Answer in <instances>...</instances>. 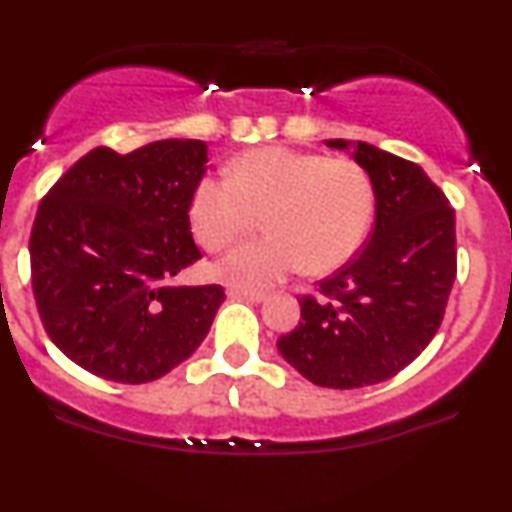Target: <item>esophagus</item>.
<instances>
[{
  "mask_svg": "<svg viewBox=\"0 0 512 512\" xmlns=\"http://www.w3.org/2000/svg\"><path fill=\"white\" fill-rule=\"evenodd\" d=\"M231 295V298H245L250 300V303H262V300H267V293L264 291H245V288H229L226 291Z\"/></svg>",
  "mask_w": 512,
  "mask_h": 512,
  "instance_id": "1",
  "label": "esophagus"
}]
</instances>
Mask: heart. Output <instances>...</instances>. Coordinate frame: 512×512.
I'll list each match as a JSON object with an SVG mask.
<instances>
[{"instance_id":"obj_1","label":"heart","mask_w":512,"mask_h":512,"mask_svg":"<svg viewBox=\"0 0 512 512\" xmlns=\"http://www.w3.org/2000/svg\"><path fill=\"white\" fill-rule=\"evenodd\" d=\"M374 209V181L355 159L269 145L233 159L229 176L200 178L188 217L197 243L221 252L267 214L269 238L240 245L214 267L229 286L257 291L303 267H341L367 238Z\"/></svg>"}]
</instances>
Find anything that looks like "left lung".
<instances>
[{
    "label": "left lung",
    "mask_w": 512,
    "mask_h": 512,
    "mask_svg": "<svg viewBox=\"0 0 512 512\" xmlns=\"http://www.w3.org/2000/svg\"><path fill=\"white\" fill-rule=\"evenodd\" d=\"M348 150L377 190V221L365 250L300 295V322L276 348L312 384L360 389L391 379L436 336L458 252L455 212L422 166L367 143Z\"/></svg>",
    "instance_id": "left-lung-1"
}]
</instances>
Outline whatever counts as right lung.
Instances as JSON below:
<instances>
[{
  "label": "right lung",
  "mask_w": 512,
  "mask_h": 512,
  "mask_svg": "<svg viewBox=\"0 0 512 512\" xmlns=\"http://www.w3.org/2000/svg\"><path fill=\"white\" fill-rule=\"evenodd\" d=\"M205 164L202 140L95 147L42 197L28 245L35 305L54 346L95 377L147 384L207 336L224 288L171 286L202 257L188 205Z\"/></svg>",
  "instance_id": "obj_1"
}]
</instances>
